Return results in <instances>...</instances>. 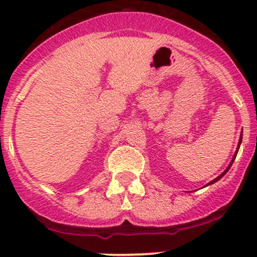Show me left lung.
<instances>
[{
	"label": "left lung",
	"instance_id": "1",
	"mask_svg": "<svg viewBox=\"0 0 257 257\" xmlns=\"http://www.w3.org/2000/svg\"><path fill=\"white\" fill-rule=\"evenodd\" d=\"M240 144H241V137H240V140H239V145H238V149H236V152H235V155H234V157H233L232 162H230V165H229V166H228V168H227V170H225V171L223 172V173H222V174H221V176H219V177H217V178H216V179H213V180H212V182H211V183H210V184H212V183H215V182H217V180H218V179H221V178H222V177H223V176H224V174H225V173H227V172H228V170H229V168H230V166H232V163H233V161H234V159H235L236 154H238V150H239V146H240Z\"/></svg>",
	"mask_w": 257,
	"mask_h": 257
}]
</instances>
